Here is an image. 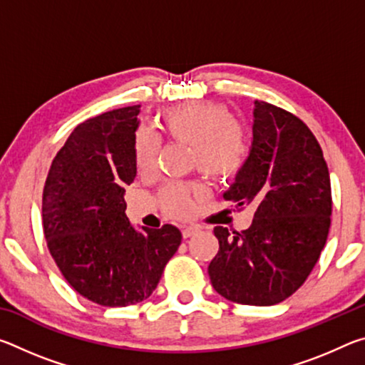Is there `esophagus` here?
<instances>
[{
    "instance_id": "1",
    "label": "esophagus",
    "mask_w": 365,
    "mask_h": 365,
    "mask_svg": "<svg viewBox=\"0 0 365 365\" xmlns=\"http://www.w3.org/2000/svg\"><path fill=\"white\" fill-rule=\"evenodd\" d=\"M196 232H197L196 227H183L182 235H183V238H190V237H193Z\"/></svg>"
}]
</instances>
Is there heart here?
<instances>
[{
  "mask_svg": "<svg viewBox=\"0 0 365 365\" xmlns=\"http://www.w3.org/2000/svg\"><path fill=\"white\" fill-rule=\"evenodd\" d=\"M160 127L174 143L190 148V164L211 180H225L242 169L248 154V135L242 123L220 104L193 103L165 110ZM159 145L154 135L140 130L135 138V164L141 175L156 169ZM197 185H169L159 195L160 206L172 217H185L191 209V196Z\"/></svg>",
  "mask_w": 365,
  "mask_h": 365,
  "instance_id": "heart-1",
  "label": "heart"
}]
</instances>
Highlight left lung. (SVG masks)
<instances>
[{
  "instance_id": "1",
  "label": "left lung",
  "mask_w": 365,
  "mask_h": 365,
  "mask_svg": "<svg viewBox=\"0 0 365 365\" xmlns=\"http://www.w3.org/2000/svg\"><path fill=\"white\" fill-rule=\"evenodd\" d=\"M224 197L256 212L243 232L214 228L219 252L207 269L214 289L240 304H279L311 274L330 228L329 168L306 123L255 101L250 154Z\"/></svg>"
}]
</instances>
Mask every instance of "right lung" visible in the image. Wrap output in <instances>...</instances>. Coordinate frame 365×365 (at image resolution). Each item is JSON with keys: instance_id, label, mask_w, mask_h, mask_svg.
Returning a JSON list of instances; mask_svg holds the SVG:
<instances>
[{"instance_id": "1", "label": "right lung", "mask_w": 365, "mask_h": 365, "mask_svg": "<svg viewBox=\"0 0 365 365\" xmlns=\"http://www.w3.org/2000/svg\"><path fill=\"white\" fill-rule=\"evenodd\" d=\"M140 104L76 127L54 158L43 190V230L67 283L100 306L150 298L182 243L177 227L135 228L125 187L137 177Z\"/></svg>"}]
</instances>
